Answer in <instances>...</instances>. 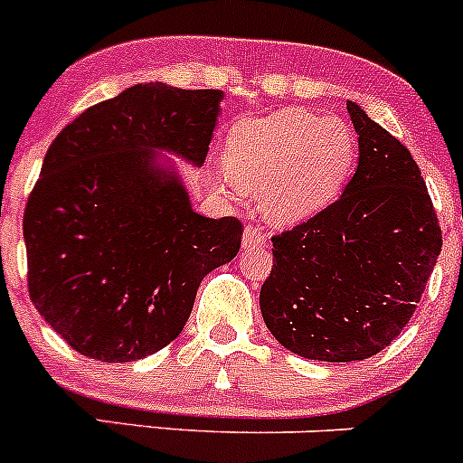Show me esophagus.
Masks as SVG:
<instances>
[{"label": "esophagus", "mask_w": 463, "mask_h": 463, "mask_svg": "<svg viewBox=\"0 0 463 463\" xmlns=\"http://www.w3.org/2000/svg\"><path fill=\"white\" fill-rule=\"evenodd\" d=\"M261 245H266V236H263V232L257 227V224H248L243 232V248L250 250V248H261Z\"/></svg>", "instance_id": "34e87169"}]
</instances>
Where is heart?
Returning a JSON list of instances; mask_svg holds the SVG:
<instances>
[{"mask_svg": "<svg viewBox=\"0 0 463 463\" xmlns=\"http://www.w3.org/2000/svg\"><path fill=\"white\" fill-rule=\"evenodd\" d=\"M354 152V134L343 118L279 109L241 120L229 131L227 186L261 193L270 222H302L336 197Z\"/></svg>", "mask_w": 463, "mask_h": 463, "instance_id": "obj_1", "label": "heart"}]
</instances>
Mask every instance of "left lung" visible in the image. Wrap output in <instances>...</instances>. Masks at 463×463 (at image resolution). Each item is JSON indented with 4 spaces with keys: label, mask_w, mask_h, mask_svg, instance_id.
Here are the masks:
<instances>
[{
    "label": "left lung",
    "mask_w": 463,
    "mask_h": 463,
    "mask_svg": "<svg viewBox=\"0 0 463 463\" xmlns=\"http://www.w3.org/2000/svg\"><path fill=\"white\" fill-rule=\"evenodd\" d=\"M359 163L334 204L272 236L259 305L272 336L305 359L347 364L391 345L441 252V227L411 152L347 102Z\"/></svg>",
    "instance_id": "8db88e82"
}]
</instances>
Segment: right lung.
Listing matches in <instances>:
<instances>
[{"label": "right lung", "instance_id": "right-lung-1", "mask_svg": "<svg viewBox=\"0 0 463 463\" xmlns=\"http://www.w3.org/2000/svg\"><path fill=\"white\" fill-rule=\"evenodd\" d=\"M222 90L138 83L54 138L24 211L29 298L72 350L107 364L182 334L200 281L239 254L243 224L191 206L168 152L200 168Z\"/></svg>", "mask_w": 463, "mask_h": 463}]
</instances>
